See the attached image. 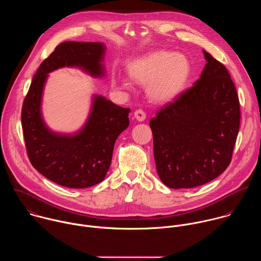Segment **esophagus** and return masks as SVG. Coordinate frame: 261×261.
<instances>
[{
	"mask_svg": "<svg viewBox=\"0 0 261 261\" xmlns=\"http://www.w3.org/2000/svg\"><path fill=\"white\" fill-rule=\"evenodd\" d=\"M134 117H135V119H136L137 121L142 122V121L145 120V113H144V111H143L142 109H137V110H135Z\"/></svg>",
	"mask_w": 261,
	"mask_h": 261,
	"instance_id": "obj_1",
	"label": "esophagus"
}]
</instances>
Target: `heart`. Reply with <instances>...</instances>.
<instances>
[{
    "mask_svg": "<svg viewBox=\"0 0 261 261\" xmlns=\"http://www.w3.org/2000/svg\"><path fill=\"white\" fill-rule=\"evenodd\" d=\"M129 76L146 86V94L152 101L166 103L177 98L186 89L191 76L192 65L187 56L170 50H156L143 55L128 64ZM114 86L131 91L132 83L116 75Z\"/></svg>",
    "mask_w": 261,
    "mask_h": 261,
    "instance_id": "heart-1",
    "label": "heart"
}]
</instances>
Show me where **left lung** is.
Listing matches in <instances>:
<instances>
[{"label":"left lung","mask_w":261,"mask_h":261,"mask_svg":"<svg viewBox=\"0 0 261 261\" xmlns=\"http://www.w3.org/2000/svg\"><path fill=\"white\" fill-rule=\"evenodd\" d=\"M200 79L150 121L157 172L171 189L211 181L231 162L241 109L226 67L203 50Z\"/></svg>","instance_id":"8db88e82"}]
</instances>
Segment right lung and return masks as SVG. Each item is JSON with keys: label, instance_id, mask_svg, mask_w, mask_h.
<instances>
[{"label": "right lung", "instance_id": "obj_1", "mask_svg": "<svg viewBox=\"0 0 261 261\" xmlns=\"http://www.w3.org/2000/svg\"><path fill=\"white\" fill-rule=\"evenodd\" d=\"M100 42L65 41L40 64L21 108V126L29 160L34 168L64 187L82 189L102 181L109 169L115 142L129 126L130 108L96 96L90 118L76 135L51 133L44 125L40 103L47 73L79 66L94 76L103 74Z\"/></svg>", "mask_w": 261, "mask_h": 261}]
</instances>
